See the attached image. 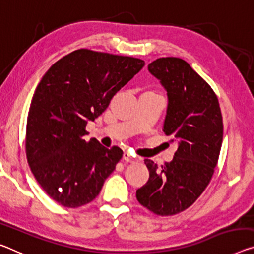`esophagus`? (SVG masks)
I'll return each instance as SVG.
<instances>
[{
  "instance_id": "esophagus-1",
  "label": "esophagus",
  "mask_w": 254,
  "mask_h": 254,
  "mask_svg": "<svg viewBox=\"0 0 254 254\" xmlns=\"http://www.w3.org/2000/svg\"><path fill=\"white\" fill-rule=\"evenodd\" d=\"M124 160L126 162H134V161H136V158L132 157V155L130 153H128V152H125V153H124Z\"/></svg>"
}]
</instances>
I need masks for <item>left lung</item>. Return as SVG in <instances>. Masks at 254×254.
<instances>
[{
    "instance_id": "obj_1",
    "label": "left lung",
    "mask_w": 254,
    "mask_h": 254,
    "mask_svg": "<svg viewBox=\"0 0 254 254\" xmlns=\"http://www.w3.org/2000/svg\"><path fill=\"white\" fill-rule=\"evenodd\" d=\"M149 71L167 89L163 131L178 140V149L161 167L144 160L150 177L136 190V198L154 214L174 216L190 208L211 181L224 124L216 93L185 60L159 58L149 64Z\"/></svg>"
}]
</instances>
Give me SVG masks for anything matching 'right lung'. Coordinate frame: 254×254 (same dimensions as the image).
<instances>
[{"label": "right lung", "instance_id": "1", "mask_svg": "<svg viewBox=\"0 0 254 254\" xmlns=\"http://www.w3.org/2000/svg\"><path fill=\"white\" fill-rule=\"evenodd\" d=\"M144 64L137 58L80 49L42 77L27 118L26 155L37 183L57 203H89L116 169L122 149L85 139L86 125L102 115Z\"/></svg>", "mask_w": 254, "mask_h": 254}]
</instances>
